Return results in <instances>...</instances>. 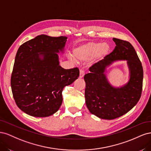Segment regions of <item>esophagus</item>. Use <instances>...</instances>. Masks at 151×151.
Returning a JSON list of instances; mask_svg holds the SVG:
<instances>
[{
  "instance_id": "34e87169",
  "label": "esophagus",
  "mask_w": 151,
  "mask_h": 151,
  "mask_svg": "<svg viewBox=\"0 0 151 151\" xmlns=\"http://www.w3.org/2000/svg\"><path fill=\"white\" fill-rule=\"evenodd\" d=\"M84 76V71L83 70H80V74H79V78H83Z\"/></svg>"
}]
</instances>
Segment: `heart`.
<instances>
[{
  "instance_id": "b5f03b06",
  "label": "heart",
  "mask_w": 151,
  "mask_h": 151,
  "mask_svg": "<svg viewBox=\"0 0 151 151\" xmlns=\"http://www.w3.org/2000/svg\"><path fill=\"white\" fill-rule=\"evenodd\" d=\"M109 45L106 43L89 42L79 45L73 50V56L77 61L83 62L93 58V61L101 60L108 54ZM70 60H74L72 56H68Z\"/></svg>"
}]
</instances>
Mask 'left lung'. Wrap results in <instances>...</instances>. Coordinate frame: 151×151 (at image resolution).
Masks as SVG:
<instances>
[{
	"mask_svg": "<svg viewBox=\"0 0 151 151\" xmlns=\"http://www.w3.org/2000/svg\"><path fill=\"white\" fill-rule=\"evenodd\" d=\"M113 51L89 68L84 76L86 104L89 111L101 119L113 120L133 108L140 98L143 68L133 46L127 41L113 38ZM127 60L130 72L128 83L120 88L109 83L104 74L115 61Z\"/></svg>",
	"mask_w": 151,
	"mask_h": 151,
	"instance_id": "left-lung-1",
	"label": "left lung"
}]
</instances>
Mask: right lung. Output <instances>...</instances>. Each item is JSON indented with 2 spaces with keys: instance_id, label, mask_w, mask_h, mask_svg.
I'll return each mask as SVG.
<instances>
[{
  "instance_id": "1",
  "label": "right lung",
  "mask_w": 151,
  "mask_h": 151,
  "mask_svg": "<svg viewBox=\"0 0 151 151\" xmlns=\"http://www.w3.org/2000/svg\"><path fill=\"white\" fill-rule=\"evenodd\" d=\"M67 38L37 36L18 49L11 79L14 99L20 109L35 117L52 115L62 103V91L79 76L77 67L64 69L58 53Z\"/></svg>"
}]
</instances>
